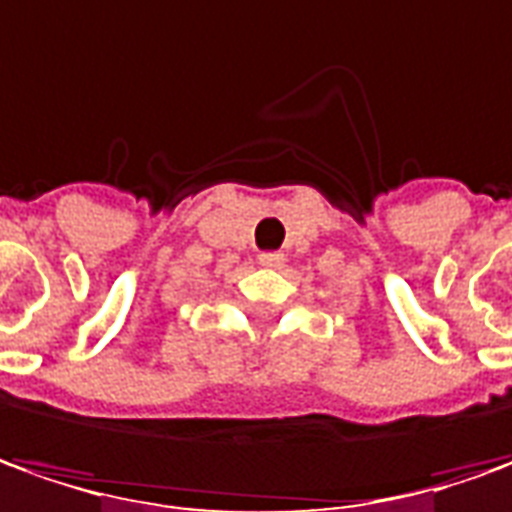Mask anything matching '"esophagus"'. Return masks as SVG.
Returning <instances> with one entry per match:
<instances>
[{"label":"esophagus","instance_id":"esophagus-1","mask_svg":"<svg viewBox=\"0 0 512 512\" xmlns=\"http://www.w3.org/2000/svg\"><path fill=\"white\" fill-rule=\"evenodd\" d=\"M281 262H284V253H278V250H270V253H259V264H264V267H278Z\"/></svg>","mask_w":512,"mask_h":512}]
</instances>
